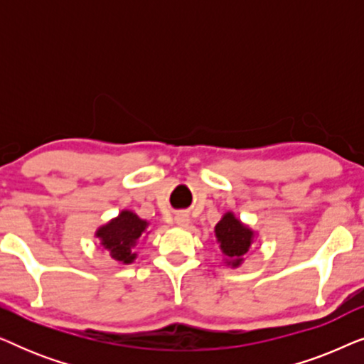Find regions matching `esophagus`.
I'll use <instances>...</instances> for the list:
<instances>
[{
  "instance_id": "esophagus-1",
  "label": "esophagus",
  "mask_w": 364,
  "mask_h": 364,
  "mask_svg": "<svg viewBox=\"0 0 364 364\" xmlns=\"http://www.w3.org/2000/svg\"><path fill=\"white\" fill-rule=\"evenodd\" d=\"M188 222H191V217H188L187 213L181 212V213H177V215H176V223H177V225L186 227V225H188Z\"/></svg>"
}]
</instances>
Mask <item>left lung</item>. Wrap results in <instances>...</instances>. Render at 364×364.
<instances>
[{
  "mask_svg": "<svg viewBox=\"0 0 364 364\" xmlns=\"http://www.w3.org/2000/svg\"><path fill=\"white\" fill-rule=\"evenodd\" d=\"M215 237L220 243L222 253L228 258V265L238 267L252 245L253 232L228 212L215 225Z\"/></svg>",
  "mask_w": 364,
  "mask_h": 364,
  "instance_id": "left-lung-1",
  "label": "left lung"
}]
</instances>
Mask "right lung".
<instances>
[{
	"instance_id": "right-lung-1",
	"label": "right lung",
	"mask_w": 364,
	"mask_h": 364,
	"mask_svg": "<svg viewBox=\"0 0 364 364\" xmlns=\"http://www.w3.org/2000/svg\"><path fill=\"white\" fill-rule=\"evenodd\" d=\"M147 228V222L139 218L131 210H122L117 218H114L99 228L96 237H99L102 247L106 248L114 260L122 263H132L136 258L134 247Z\"/></svg>"
}]
</instances>
